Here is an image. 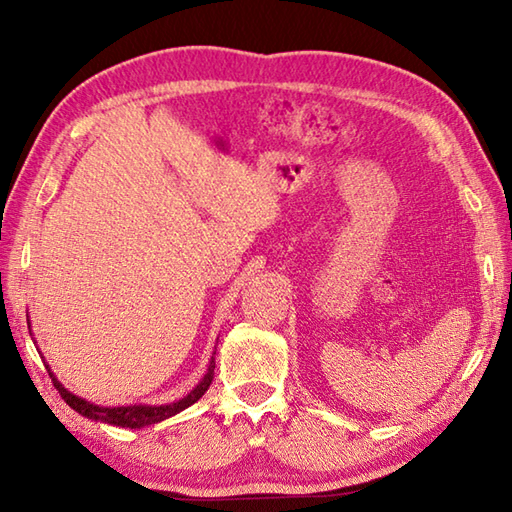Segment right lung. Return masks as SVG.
<instances>
[{
	"mask_svg": "<svg viewBox=\"0 0 512 512\" xmlns=\"http://www.w3.org/2000/svg\"><path fill=\"white\" fill-rule=\"evenodd\" d=\"M215 354V352H213ZM48 374L52 378L54 387L61 394V398L68 402V405L76 411L81 413V416L96 420V422H107V424H114V427H123V429H143L149 427V424H158L162 420H167L171 416H176V413L184 411L187 407H191L193 402H198L204 394L206 389H209L211 380H213V372H215V358L211 356L209 361V369H206V374L202 376V380L198 385H195L187 396L176 400V402H169V405H127V407H101V405H94V402H88L81 396H74L72 391L65 389L59 378L52 374V369L46 365Z\"/></svg>",
	"mask_w": 512,
	"mask_h": 512,
	"instance_id": "right-lung-1",
	"label": "right lung"
}]
</instances>
